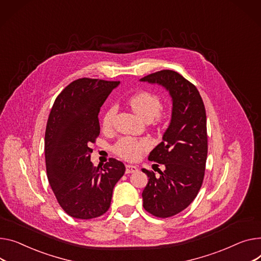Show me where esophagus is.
Wrapping results in <instances>:
<instances>
[{"label":"esophagus","mask_w":261,"mask_h":261,"mask_svg":"<svg viewBox=\"0 0 261 261\" xmlns=\"http://www.w3.org/2000/svg\"><path fill=\"white\" fill-rule=\"evenodd\" d=\"M138 170V168L136 166L133 165H126V173H134Z\"/></svg>","instance_id":"obj_1"}]
</instances>
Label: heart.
Listing matches in <instances>:
<instances>
[{
  "mask_svg": "<svg viewBox=\"0 0 261 261\" xmlns=\"http://www.w3.org/2000/svg\"><path fill=\"white\" fill-rule=\"evenodd\" d=\"M131 108L146 121H151L153 118L160 119L163 114L160 112L162 108L161 97L151 91L142 90L132 94L128 99ZM116 114V107L110 106L101 117V125L103 129H110L113 118ZM151 142L147 138H134L130 136L121 137L113 146V151L121 159L133 161L150 149Z\"/></svg>",
  "mask_w": 261,
  "mask_h": 261,
  "instance_id": "b5f03b06",
  "label": "heart"
}]
</instances>
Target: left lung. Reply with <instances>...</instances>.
Listing matches in <instances>:
<instances>
[{
    "label": "left lung",
    "mask_w": 261,
    "mask_h": 261,
    "mask_svg": "<svg viewBox=\"0 0 261 261\" xmlns=\"http://www.w3.org/2000/svg\"><path fill=\"white\" fill-rule=\"evenodd\" d=\"M141 81L164 86L173 101L170 126L148 159L163 164L165 171L159 170L155 176L143 169L149 177L143 191L144 209L168 218L184 211L201 188L207 155L205 109L196 87L176 71L161 70Z\"/></svg>",
    "instance_id": "1"
}]
</instances>
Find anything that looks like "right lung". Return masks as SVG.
Here are the masks:
<instances>
[{
	"instance_id": "right-lung-1",
	"label": "right lung",
	"mask_w": 261,
	"mask_h": 261,
	"mask_svg": "<svg viewBox=\"0 0 261 261\" xmlns=\"http://www.w3.org/2000/svg\"><path fill=\"white\" fill-rule=\"evenodd\" d=\"M119 82L83 77L58 95L45 132V160L49 185L62 209L71 217L92 219L110 207L113 188L125 165L109 159L103 167L90 162L99 135L98 113Z\"/></svg>"
}]
</instances>
